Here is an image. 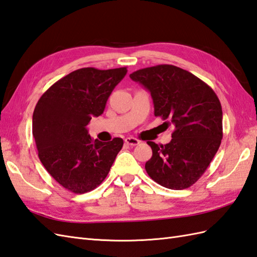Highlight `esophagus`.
<instances>
[{
	"label": "esophagus",
	"mask_w": 257,
	"mask_h": 257,
	"mask_svg": "<svg viewBox=\"0 0 257 257\" xmlns=\"http://www.w3.org/2000/svg\"><path fill=\"white\" fill-rule=\"evenodd\" d=\"M125 143L130 146H136L140 144V141L135 138H126L125 139Z\"/></svg>",
	"instance_id": "esophagus-1"
}]
</instances>
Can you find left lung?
I'll use <instances>...</instances> for the list:
<instances>
[{
	"label": "left lung",
	"mask_w": 257,
	"mask_h": 257,
	"mask_svg": "<svg viewBox=\"0 0 257 257\" xmlns=\"http://www.w3.org/2000/svg\"><path fill=\"white\" fill-rule=\"evenodd\" d=\"M151 92L155 116L173 126L166 145L148 142L153 156L145 164L151 178L168 189L192 186L218 152L222 136V107L209 85L191 72L158 65L131 73Z\"/></svg>",
	"instance_id": "obj_1"
}]
</instances>
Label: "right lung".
<instances>
[{
    "label": "right lung",
    "mask_w": 257,
    "mask_h": 257,
    "mask_svg": "<svg viewBox=\"0 0 257 257\" xmlns=\"http://www.w3.org/2000/svg\"><path fill=\"white\" fill-rule=\"evenodd\" d=\"M126 67L99 70L81 68L55 82L33 113V136L38 157L50 176L67 190L84 193L105 179L123 140H92L87 125L105 109Z\"/></svg>",
    "instance_id": "add662e5"
}]
</instances>
